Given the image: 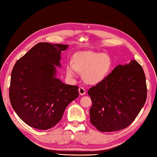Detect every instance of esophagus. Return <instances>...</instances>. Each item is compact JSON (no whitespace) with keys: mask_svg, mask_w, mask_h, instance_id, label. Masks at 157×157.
Returning <instances> with one entry per match:
<instances>
[{"mask_svg":"<svg viewBox=\"0 0 157 157\" xmlns=\"http://www.w3.org/2000/svg\"><path fill=\"white\" fill-rule=\"evenodd\" d=\"M79 92L80 95H84L86 94V90L83 87H79Z\"/></svg>","mask_w":157,"mask_h":157,"instance_id":"34e87169","label":"esophagus"}]
</instances>
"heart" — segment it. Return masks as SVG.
I'll return each mask as SVG.
<instances>
[{"label": "heart", "instance_id": "heart-1", "mask_svg": "<svg viewBox=\"0 0 157 157\" xmlns=\"http://www.w3.org/2000/svg\"><path fill=\"white\" fill-rule=\"evenodd\" d=\"M73 63L67 66V74L73 77L77 71L83 73V78L89 84H97L102 82L112 67V59L109 55L91 51L76 54Z\"/></svg>", "mask_w": 157, "mask_h": 157}]
</instances>
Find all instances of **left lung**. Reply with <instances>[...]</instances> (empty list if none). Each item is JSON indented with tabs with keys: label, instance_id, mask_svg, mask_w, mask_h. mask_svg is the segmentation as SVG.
Returning a JSON list of instances; mask_svg holds the SVG:
<instances>
[{
	"label": "left lung",
	"instance_id": "1",
	"mask_svg": "<svg viewBox=\"0 0 157 157\" xmlns=\"http://www.w3.org/2000/svg\"><path fill=\"white\" fill-rule=\"evenodd\" d=\"M88 94L92 102L90 122L96 129L104 132L125 129L134 121L147 98L144 70L135 60L119 65Z\"/></svg>",
	"mask_w": 157,
	"mask_h": 157
}]
</instances>
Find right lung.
Listing matches in <instances>:
<instances>
[{
    "label": "right lung",
    "mask_w": 157,
    "mask_h": 157,
    "mask_svg": "<svg viewBox=\"0 0 157 157\" xmlns=\"http://www.w3.org/2000/svg\"><path fill=\"white\" fill-rule=\"evenodd\" d=\"M68 45L40 42L16 62L11 72L9 99L26 124L38 129L52 128L60 121L70 102L79 96L78 86L55 78L61 51Z\"/></svg>",
    "instance_id": "1"
}]
</instances>
